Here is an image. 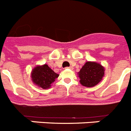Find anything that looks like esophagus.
Segmentation results:
<instances>
[{"mask_svg":"<svg viewBox=\"0 0 131 131\" xmlns=\"http://www.w3.org/2000/svg\"><path fill=\"white\" fill-rule=\"evenodd\" d=\"M67 69H71V70H72L73 69V67L70 66V67H68V68H66Z\"/></svg>","mask_w":131,"mask_h":131,"instance_id":"34e87169","label":"esophagus"}]
</instances>
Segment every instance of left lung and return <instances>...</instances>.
Wrapping results in <instances>:
<instances>
[{
    "label": "left lung",
    "instance_id": "obj_1",
    "mask_svg": "<svg viewBox=\"0 0 131 131\" xmlns=\"http://www.w3.org/2000/svg\"><path fill=\"white\" fill-rule=\"evenodd\" d=\"M104 75L105 68L96 61H86L78 73L80 83L86 87H93L98 84Z\"/></svg>",
    "mask_w": 131,
    "mask_h": 131
}]
</instances>
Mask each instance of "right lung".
<instances>
[{
  "instance_id": "obj_1",
  "label": "right lung",
  "mask_w": 131,
  "mask_h": 131,
  "mask_svg": "<svg viewBox=\"0 0 131 131\" xmlns=\"http://www.w3.org/2000/svg\"><path fill=\"white\" fill-rule=\"evenodd\" d=\"M59 74L55 73L47 64L38 65L31 72V80L38 87L47 89L51 86V84L59 77Z\"/></svg>"
}]
</instances>
